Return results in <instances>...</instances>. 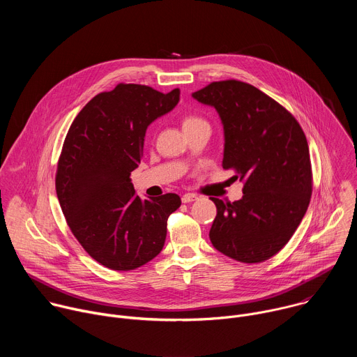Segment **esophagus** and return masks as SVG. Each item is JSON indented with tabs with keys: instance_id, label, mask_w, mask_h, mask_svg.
<instances>
[{
	"instance_id": "esophagus-1",
	"label": "esophagus",
	"mask_w": 357,
	"mask_h": 357,
	"mask_svg": "<svg viewBox=\"0 0 357 357\" xmlns=\"http://www.w3.org/2000/svg\"><path fill=\"white\" fill-rule=\"evenodd\" d=\"M197 200V196L195 193H186L182 196V202L183 203H190V202H195Z\"/></svg>"
}]
</instances>
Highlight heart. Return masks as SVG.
<instances>
[{
	"instance_id": "heart-1",
	"label": "heart",
	"mask_w": 357,
	"mask_h": 357,
	"mask_svg": "<svg viewBox=\"0 0 357 357\" xmlns=\"http://www.w3.org/2000/svg\"><path fill=\"white\" fill-rule=\"evenodd\" d=\"M200 126H209L208 120L205 117H202L197 113H186L182 116V128L183 131L200 127Z\"/></svg>"
}]
</instances>
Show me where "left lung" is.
Masks as SVG:
<instances>
[{
	"label": "left lung",
	"mask_w": 357,
	"mask_h": 357,
	"mask_svg": "<svg viewBox=\"0 0 357 357\" xmlns=\"http://www.w3.org/2000/svg\"><path fill=\"white\" fill-rule=\"evenodd\" d=\"M225 128L223 169L243 181V197H211L218 215L209 237L225 256L247 264L271 259L289 241L312 195L308 141L295 117L248 83L229 79L195 91Z\"/></svg>",
	"instance_id": "8db88e82"
}]
</instances>
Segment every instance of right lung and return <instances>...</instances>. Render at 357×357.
I'll return each mask as SVG.
<instances>
[{
	"label": "right lung",
	"mask_w": 357,
	"mask_h": 357,
	"mask_svg": "<svg viewBox=\"0 0 357 357\" xmlns=\"http://www.w3.org/2000/svg\"><path fill=\"white\" fill-rule=\"evenodd\" d=\"M179 94L119 83L94 96L66 134L55 179L61 208L80 245L110 270H135L157 257L168 218L181 206L176 193L142 200L130 179L146 127L171 112Z\"/></svg>",
	"instance_id": "obj_1"
}]
</instances>
